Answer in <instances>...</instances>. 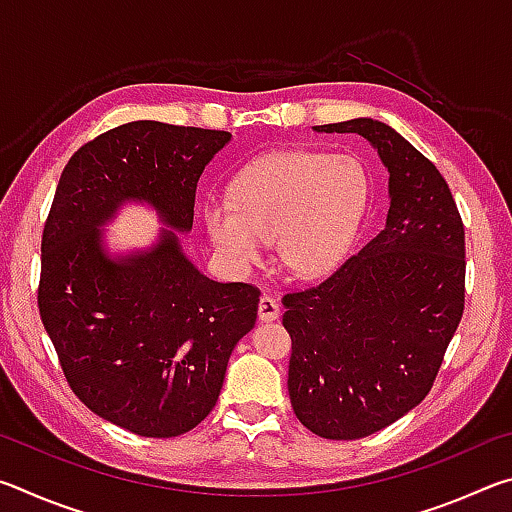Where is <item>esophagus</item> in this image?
I'll return each instance as SVG.
<instances>
[{
  "label": "esophagus",
  "mask_w": 512,
  "mask_h": 512,
  "mask_svg": "<svg viewBox=\"0 0 512 512\" xmlns=\"http://www.w3.org/2000/svg\"><path fill=\"white\" fill-rule=\"evenodd\" d=\"M257 314H259V320H264V323H271V320L280 316V305H277V302L271 296H262V298H259Z\"/></svg>",
  "instance_id": "1"
}]
</instances>
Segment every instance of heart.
<instances>
[{
  "label": "heart",
  "instance_id": "b5f03b06",
  "mask_svg": "<svg viewBox=\"0 0 512 512\" xmlns=\"http://www.w3.org/2000/svg\"><path fill=\"white\" fill-rule=\"evenodd\" d=\"M370 189L357 155L277 151L246 164L230 183L228 201L207 203L203 219L232 271H248L273 241L293 275L320 277L348 257Z\"/></svg>",
  "mask_w": 512,
  "mask_h": 512
}]
</instances>
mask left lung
I'll return each mask as SVG.
<instances>
[{"label":"left lung","mask_w":512,"mask_h":512,"mask_svg":"<svg viewBox=\"0 0 512 512\" xmlns=\"http://www.w3.org/2000/svg\"><path fill=\"white\" fill-rule=\"evenodd\" d=\"M314 131L366 137L388 169L384 230L282 298L293 413L320 438L357 440L431 391L465 307V228L443 173L391 126L361 117Z\"/></svg>","instance_id":"left-lung-1"}]
</instances>
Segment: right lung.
Instances as JSON below:
<instances>
[{"instance_id":"right-lung-1","label":"right lung","mask_w":512,"mask_h":512,"mask_svg":"<svg viewBox=\"0 0 512 512\" xmlns=\"http://www.w3.org/2000/svg\"><path fill=\"white\" fill-rule=\"evenodd\" d=\"M230 137L149 119L112 128L69 158L42 230L38 309L67 384L137 436H180L210 415L230 354L255 325L259 289L205 277L176 232L110 258L98 228L142 200L174 230H192L198 178Z\"/></svg>"}]
</instances>
